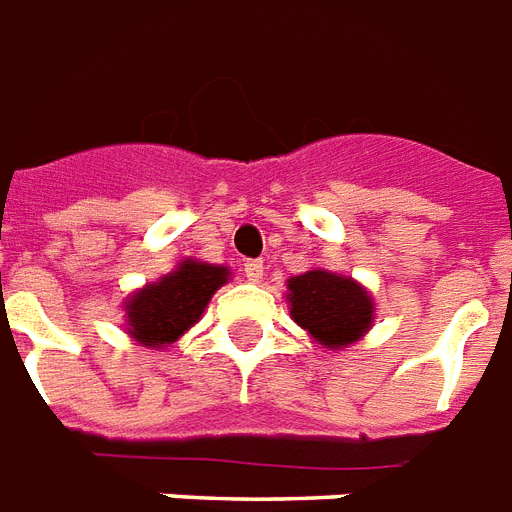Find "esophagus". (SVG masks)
Here are the masks:
<instances>
[{"mask_svg": "<svg viewBox=\"0 0 512 512\" xmlns=\"http://www.w3.org/2000/svg\"><path fill=\"white\" fill-rule=\"evenodd\" d=\"M244 276H247L252 284H257V281L263 278V260H247V263H244Z\"/></svg>", "mask_w": 512, "mask_h": 512, "instance_id": "obj_1", "label": "esophagus"}]
</instances>
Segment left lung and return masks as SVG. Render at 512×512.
Instances as JSON below:
<instances>
[{"instance_id": "left-lung-1", "label": "left lung", "mask_w": 512, "mask_h": 512, "mask_svg": "<svg viewBox=\"0 0 512 512\" xmlns=\"http://www.w3.org/2000/svg\"><path fill=\"white\" fill-rule=\"evenodd\" d=\"M286 286L294 323L328 350L355 344L373 326V297L355 278L315 268L302 276H292Z\"/></svg>"}]
</instances>
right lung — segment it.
<instances>
[{"mask_svg": "<svg viewBox=\"0 0 512 512\" xmlns=\"http://www.w3.org/2000/svg\"><path fill=\"white\" fill-rule=\"evenodd\" d=\"M223 265L184 260L168 276L126 299L128 334L144 347H168L202 318L207 302L228 281Z\"/></svg>", "mask_w": 512, "mask_h": 512, "instance_id": "obj_1", "label": "right lung"}]
</instances>
